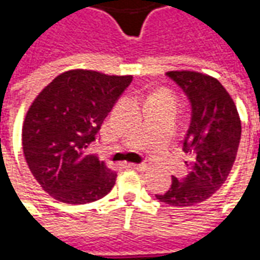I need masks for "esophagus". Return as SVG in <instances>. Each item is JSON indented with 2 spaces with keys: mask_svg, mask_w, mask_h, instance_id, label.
Listing matches in <instances>:
<instances>
[{
  "mask_svg": "<svg viewBox=\"0 0 260 260\" xmlns=\"http://www.w3.org/2000/svg\"><path fill=\"white\" fill-rule=\"evenodd\" d=\"M131 169L138 170V171H146L147 166L146 164H129Z\"/></svg>",
  "mask_w": 260,
  "mask_h": 260,
  "instance_id": "1",
  "label": "esophagus"
}]
</instances>
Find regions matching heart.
Wrapping results in <instances>:
<instances>
[{
	"label": "heart",
	"instance_id": "obj_1",
	"mask_svg": "<svg viewBox=\"0 0 260 260\" xmlns=\"http://www.w3.org/2000/svg\"><path fill=\"white\" fill-rule=\"evenodd\" d=\"M154 100H160V102H164V103H170V104H174L175 106V97L170 93V91H160V93H157L156 96L153 97Z\"/></svg>",
	"mask_w": 260,
	"mask_h": 260
}]
</instances>
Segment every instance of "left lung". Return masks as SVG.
I'll return each mask as SVG.
<instances>
[{
  "mask_svg": "<svg viewBox=\"0 0 260 260\" xmlns=\"http://www.w3.org/2000/svg\"><path fill=\"white\" fill-rule=\"evenodd\" d=\"M191 104V122L182 142L189 156V173L173 177L167 192L156 195L171 206H192L206 201L227 180L237 157L241 121L233 99L212 76L192 71L167 72Z\"/></svg>",
  "mask_w": 260,
  "mask_h": 260,
  "instance_id": "obj_1",
  "label": "left lung"
}]
</instances>
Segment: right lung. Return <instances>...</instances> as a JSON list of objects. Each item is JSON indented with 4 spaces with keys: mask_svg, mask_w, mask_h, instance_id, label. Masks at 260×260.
<instances>
[{
    "mask_svg": "<svg viewBox=\"0 0 260 260\" xmlns=\"http://www.w3.org/2000/svg\"><path fill=\"white\" fill-rule=\"evenodd\" d=\"M132 76L74 69L58 75L31 103L22 145L31 174L48 195L69 205L106 196L117 173L86 152Z\"/></svg>",
    "mask_w": 260,
    "mask_h": 260,
    "instance_id": "obj_1",
    "label": "right lung"
}]
</instances>
